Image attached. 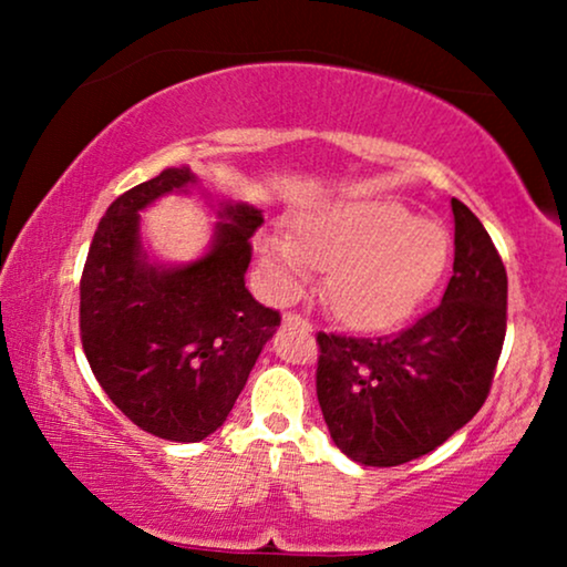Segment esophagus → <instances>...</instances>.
I'll return each instance as SVG.
<instances>
[{"label":"esophagus","mask_w":567,"mask_h":567,"mask_svg":"<svg viewBox=\"0 0 567 567\" xmlns=\"http://www.w3.org/2000/svg\"><path fill=\"white\" fill-rule=\"evenodd\" d=\"M284 328H293V330H309V322L301 315L286 312L284 315Z\"/></svg>","instance_id":"1"}]
</instances>
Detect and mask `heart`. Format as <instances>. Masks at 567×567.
Wrapping results in <instances>:
<instances>
[{
    "mask_svg": "<svg viewBox=\"0 0 567 567\" xmlns=\"http://www.w3.org/2000/svg\"><path fill=\"white\" fill-rule=\"evenodd\" d=\"M452 239L433 219H415L390 198L343 200L305 212L293 239L255 237V255L276 299L299 297L312 270H328L324 301L353 330H390L405 322L444 276Z\"/></svg>",
    "mask_w": 567,
    "mask_h": 567,
    "instance_id": "1",
    "label": "heart"
}]
</instances>
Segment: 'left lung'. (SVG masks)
I'll list each match as a JSON object with an SVG mask.
<instances>
[{"mask_svg": "<svg viewBox=\"0 0 567 567\" xmlns=\"http://www.w3.org/2000/svg\"><path fill=\"white\" fill-rule=\"evenodd\" d=\"M454 274L429 315L386 338L320 332L317 400L336 446L367 467L433 452L491 390L506 338L508 278L483 221L452 198Z\"/></svg>", "mask_w": 567, "mask_h": 567, "instance_id": "obj_1", "label": "left lung"}]
</instances>
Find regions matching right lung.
I'll return each mask as SVG.
<instances>
[{
    "instance_id": "right-lung-1",
    "label": "right lung",
    "mask_w": 567,
    "mask_h": 567,
    "mask_svg": "<svg viewBox=\"0 0 567 567\" xmlns=\"http://www.w3.org/2000/svg\"><path fill=\"white\" fill-rule=\"evenodd\" d=\"M190 167H169L107 208L80 284V330L90 369L113 405L152 436L193 444L219 429L281 317L245 286L262 212L214 198L206 252L154 260L142 212L169 193L198 190Z\"/></svg>"
}]
</instances>
